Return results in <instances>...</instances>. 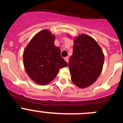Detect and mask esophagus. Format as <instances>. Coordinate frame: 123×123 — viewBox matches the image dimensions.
Returning <instances> with one entry per match:
<instances>
[{
    "mask_svg": "<svg viewBox=\"0 0 123 123\" xmlns=\"http://www.w3.org/2000/svg\"><path fill=\"white\" fill-rule=\"evenodd\" d=\"M65 60L66 61L67 63H68V62H69V56H67V57H65Z\"/></svg>",
    "mask_w": 123,
    "mask_h": 123,
    "instance_id": "1",
    "label": "esophagus"
}]
</instances>
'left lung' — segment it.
Wrapping results in <instances>:
<instances>
[{
  "label": "left lung",
  "mask_w": 123,
  "mask_h": 123,
  "mask_svg": "<svg viewBox=\"0 0 123 123\" xmlns=\"http://www.w3.org/2000/svg\"><path fill=\"white\" fill-rule=\"evenodd\" d=\"M73 40V52L68 67L72 82L84 89L94 84L100 74L104 54L97 42L89 36L83 34Z\"/></svg>",
  "instance_id": "1"
}]
</instances>
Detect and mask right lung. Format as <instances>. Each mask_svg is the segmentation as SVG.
<instances>
[{
    "label": "right lung",
    "mask_w": 123,
    "mask_h": 123,
    "mask_svg": "<svg viewBox=\"0 0 123 123\" xmlns=\"http://www.w3.org/2000/svg\"><path fill=\"white\" fill-rule=\"evenodd\" d=\"M55 36L47 29L37 33L24 50L25 70L34 82L46 85L54 80L59 69L67 67L60 49L54 44Z\"/></svg>",
    "instance_id": "obj_1"
}]
</instances>
